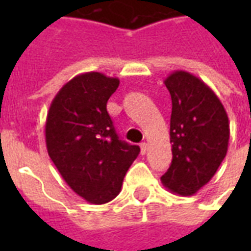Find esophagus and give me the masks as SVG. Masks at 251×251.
I'll return each instance as SVG.
<instances>
[{
    "instance_id": "obj_1",
    "label": "esophagus",
    "mask_w": 251,
    "mask_h": 251,
    "mask_svg": "<svg viewBox=\"0 0 251 251\" xmlns=\"http://www.w3.org/2000/svg\"><path fill=\"white\" fill-rule=\"evenodd\" d=\"M140 148H141V154H145L148 151V144H145V142H142L141 145H140Z\"/></svg>"
}]
</instances>
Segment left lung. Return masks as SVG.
<instances>
[{
    "instance_id": "obj_1",
    "label": "left lung",
    "mask_w": 251,
    "mask_h": 251,
    "mask_svg": "<svg viewBox=\"0 0 251 251\" xmlns=\"http://www.w3.org/2000/svg\"><path fill=\"white\" fill-rule=\"evenodd\" d=\"M164 83L172 99V164L161 181L171 192L189 196L212 179L226 157L228 117L215 93L192 74L175 71Z\"/></svg>"
}]
</instances>
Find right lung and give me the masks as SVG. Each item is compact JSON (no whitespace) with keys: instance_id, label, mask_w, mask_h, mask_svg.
I'll return each instance as SVG.
<instances>
[{"instance_id":"1","label":"right lung","mask_w":251,"mask_h":251,"mask_svg":"<svg viewBox=\"0 0 251 251\" xmlns=\"http://www.w3.org/2000/svg\"><path fill=\"white\" fill-rule=\"evenodd\" d=\"M120 79L100 72L72 77L53 98L47 114L50 157L71 189L93 204L120 194L140 148L121 141L106 104Z\"/></svg>"}]
</instances>
